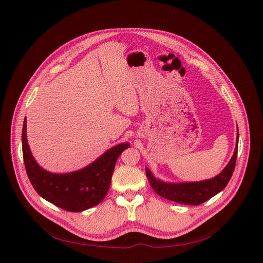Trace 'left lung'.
I'll return each instance as SVG.
<instances>
[{
    "instance_id": "obj_1",
    "label": "left lung",
    "mask_w": 263,
    "mask_h": 263,
    "mask_svg": "<svg viewBox=\"0 0 263 263\" xmlns=\"http://www.w3.org/2000/svg\"><path fill=\"white\" fill-rule=\"evenodd\" d=\"M237 141L238 130L235 149L231 160L218 175L211 179L189 182H166L159 178H156L153 175L152 171L146 167V176L148 178V181H149V184L155 192L158 193L160 197L180 204L200 205L216 196L221 190H223L224 187L228 185V182H229L236 162L238 147Z\"/></svg>"
}]
</instances>
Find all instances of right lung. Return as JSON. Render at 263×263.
<instances>
[{
	"mask_svg": "<svg viewBox=\"0 0 263 263\" xmlns=\"http://www.w3.org/2000/svg\"><path fill=\"white\" fill-rule=\"evenodd\" d=\"M129 147V143L114 146L92 163L75 172L51 173L40 166L30 151L26 118L22 128V155L33 188L43 199L68 212H83L104 200L117 159Z\"/></svg>",
	"mask_w": 263,
	"mask_h": 263,
	"instance_id": "1",
	"label": "right lung"
}]
</instances>
